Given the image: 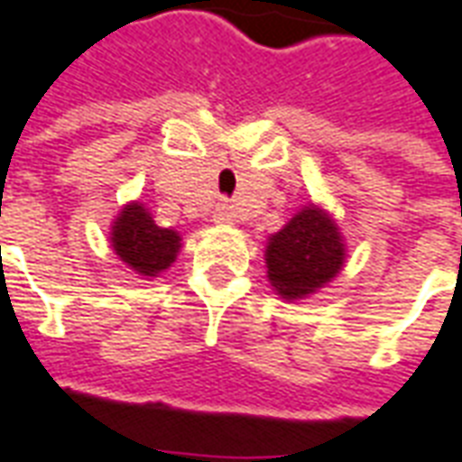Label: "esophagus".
<instances>
[{"label": "esophagus", "mask_w": 462, "mask_h": 462, "mask_svg": "<svg viewBox=\"0 0 462 462\" xmlns=\"http://www.w3.org/2000/svg\"><path fill=\"white\" fill-rule=\"evenodd\" d=\"M230 220H232L230 205H225V202H220V205L215 208V222H230Z\"/></svg>", "instance_id": "esophagus-1"}]
</instances>
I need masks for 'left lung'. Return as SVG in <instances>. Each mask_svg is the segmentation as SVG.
<instances>
[{
  "mask_svg": "<svg viewBox=\"0 0 462 462\" xmlns=\"http://www.w3.org/2000/svg\"><path fill=\"white\" fill-rule=\"evenodd\" d=\"M344 257L337 222L317 205H307L267 242V277L284 300H301L329 284Z\"/></svg>",
  "mask_w": 462,
  "mask_h": 462,
  "instance_id": "8db88e82",
  "label": "left lung"
}]
</instances>
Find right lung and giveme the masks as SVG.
<instances>
[{
    "label": "right lung",
    "mask_w": 462,
    "mask_h": 462,
    "mask_svg": "<svg viewBox=\"0 0 462 462\" xmlns=\"http://www.w3.org/2000/svg\"><path fill=\"white\" fill-rule=\"evenodd\" d=\"M111 242L116 254L143 277H158L171 267L180 250V235L158 227L141 202L123 208L111 227Z\"/></svg>",
    "instance_id": "1"
}]
</instances>
